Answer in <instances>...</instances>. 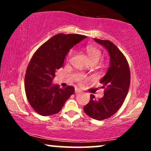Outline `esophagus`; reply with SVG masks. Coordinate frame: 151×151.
Here are the masks:
<instances>
[{
	"label": "esophagus",
	"mask_w": 151,
	"mask_h": 151,
	"mask_svg": "<svg viewBox=\"0 0 151 151\" xmlns=\"http://www.w3.org/2000/svg\"><path fill=\"white\" fill-rule=\"evenodd\" d=\"M74 91H75V93H80L81 92V90L79 89H78L77 87H75V90H74Z\"/></svg>",
	"instance_id": "esophagus-1"
}]
</instances>
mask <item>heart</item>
I'll return each mask as SVG.
<instances>
[{
    "label": "heart",
    "instance_id": "heart-1",
    "mask_svg": "<svg viewBox=\"0 0 151 151\" xmlns=\"http://www.w3.org/2000/svg\"><path fill=\"white\" fill-rule=\"evenodd\" d=\"M86 54L88 55V58H89L90 62H91L92 65H95L97 62L99 61V60L101 59V52L99 48L96 47H93L91 45H88L86 46ZM74 51L73 50H70V52L68 54V56H67V58L70 59L72 55H73ZM78 82L79 84H83L84 83V81L86 80V78L84 77V76L81 75V74H79V75L77 77V79H76Z\"/></svg>",
    "mask_w": 151,
    "mask_h": 151
}]
</instances>
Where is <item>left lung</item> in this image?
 Listing matches in <instances>:
<instances>
[{"label": "left lung", "instance_id": "left-lung-1", "mask_svg": "<svg viewBox=\"0 0 151 151\" xmlns=\"http://www.w3.org/2000/svg\"><path fill=\"white\" fill-rule=\"evenodd\" d=\"M94 40L108 50L110 65L106 74L100 81L104 89L102 98L95 99L90 95V101L84 107L89 116L98 121L109 119L116 114L124 104L129 91L131 73L127 60L113 42L96 39Z\"/></svg>", "mask_w": 151, "mask_h": 151}]
</instances>
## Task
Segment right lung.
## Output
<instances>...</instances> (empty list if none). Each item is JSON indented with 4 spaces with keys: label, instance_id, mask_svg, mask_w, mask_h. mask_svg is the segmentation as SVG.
Masks as SVG:
<instances>
[{
    "label": "right lung",
    "instance_id": "right-lung-1",
    "mask_svg": "<svg viewBox=\"0 0 151 151\" xmlns=\"http://www.w3.org/2000/svg\"><path fill=\"white\" fill-rule=\"evenodd\" d=\"M86 36L79 34L55 35L38 48L26 70L25 90L32 109L42 116H50L61 110L74 92L72 86L61 89L52 84L55 72L63 67L71 48Z\"/></svg>",
    "mask_w": 151,
    "mask_h": 151
}]
</instances>
